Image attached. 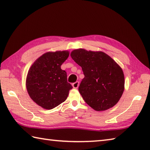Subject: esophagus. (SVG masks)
I'll return each mask as SVG.
<instances>
[{"instance_id":"1","label":"esophagus","mask_w":150,"mask_h":150,"mask_svg":"<svg viewBox=\"0 0 150 150\" xmlns=\"http://www.w3.org/2000/svg\"><path fill=\"white\" fill-rule=\"evenodd\" d=\"M72 86H73V88H75V89L79 87V82L78 81L75 82H74V83L72 84Z\"/></svg>"}]
</instances>
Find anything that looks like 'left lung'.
I'll return each mask as SVG.
<instances>
[{
	"label": "left lung",
	"mask_w": 150,
	"mask_h": 150,
	"mask_svg": "<svg viewBox=\"0 0 150 150\" xmlns=\"http://www.w3.org/2000/svg\"><path fill=\"white\" fill-rule=\"evenodd\" d=\"M71 57L81 66L84 75L79 91L86 103L96 111L114 106L124 89V76L120 67L101 52L78 49L73 51Z\"/></svg>",
	"instance_id": "left-lung-1"
}]
</instances>
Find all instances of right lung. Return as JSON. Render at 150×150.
<instances>
[{
    "label": "right lung",
    "mask_w": 150,
    "mask_h": 150,
    "mask_svg": "<svg viewBox=\"0 0 150 150\" xmlns=\"http://www.w3.org/2000/svg\"><path fill=\"white\" fill-rule=\"evenodd\" d=\"M68 56V51L46 53L28 71L27 91L31 99L44 109L52 110L64 102L73 88L66 72L60 68Z\"/></svg>",
    "instance_id": "right-lung-1"
}]
</instances>
